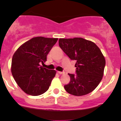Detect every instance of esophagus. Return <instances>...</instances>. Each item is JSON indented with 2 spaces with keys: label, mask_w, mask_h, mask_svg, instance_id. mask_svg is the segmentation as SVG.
<instances>
[{
  "label": "esophagus",
  "mask_w": 121,
  "mask_h": 121,
  "mask_svg": "<svg viewBox=\"0 0 121 121\" xmlns=\"http://www.w3.org/2000/svg\"><path fill=\"white\" fill-rule=\"evenodd\" d=\"M57 73H59V74H64L65 73L64 71H57Z\"/></svg>",
  "instance_id": "1"
}]
</instances>
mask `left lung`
I'll return each mask as SVG.
<instances>
[{"mask_svg": "<svg viewBox=\"0 0 121 121\" xmlns=\"http://www.w3.org/2000/svg\"><path fill=\"white\" fill-rule=\"evenodd\" d=\"M59 45L70 59L76 61V74H68L70 81L64 86L67 92L81 96L93 91L102 80L105 65L99 48L81 37L59 39Z\"/></svg>", "mask_w": 121, "mask_h": 121, "instance_id": "left-lung-1", "label": "left lung"}]
</instances>
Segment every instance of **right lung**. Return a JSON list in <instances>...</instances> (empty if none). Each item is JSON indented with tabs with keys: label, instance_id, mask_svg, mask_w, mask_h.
<instances>
[{
	"label": "right lung",
	"instance_id": "obj_1",
	"mask_svg": "<svg viewBox=\"0 0 121 121\" xmlns=\"http://www.w3.org/2000/svg\"><path fill=\"white\" fill-rule=\"evenodd\" d=\"M57 38L33 37L16 51L12 58L11 73L19 87L26 94L39 96L48 90L56 73L40 65Z\"/></svg>",
	"mask_w": 121,
	"mask_h": 121
}]
</instances>
